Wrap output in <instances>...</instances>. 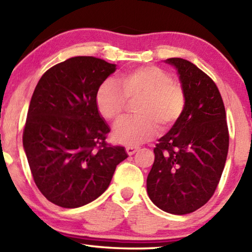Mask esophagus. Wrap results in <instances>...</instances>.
<instances>
[{
    "label": "esophagus",
    "mask_w": 252,
    "mask_h": 252,
    "mask_svg": "<svg viewBox=\"0 0 252 252\" xmlns=\"http://www.w3.org/2000/svg\"><path fill=\"white\" fill-rule=\"evenodd\" d=\"M139 147H136V146H127L126 148V153L129 156H132V155H134V153L139 150Z\"/></svg>",
    "instance_id": "obj_1"
}]
</instances>
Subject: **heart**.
<instances>
[{
	"mask_svg": "<svg viewBox=\"0 0 252 252\" xmlns=\"http://www.w3.org/2000/svg\"><path fill=\"white\" fill-rule=\"evenodd\" d=\"M120 88L104 81L95 93L97 111L106 121L117 123L127 109L135 104V117L121 121L114 136L122 143L136 146L152 139L158 131H165L180 120L185 112L187 95L181 84L172 81L168 72L158 66H141L118 76Z\"/></svg>",
	"mask_w": 252,
	"mask_h": 252,
	"instance_id": "1",
	"label": "heart"
}]
</instances>
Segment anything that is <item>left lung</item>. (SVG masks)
Here are the masks:
<instances>
[{
	"mask_svg": "<svg viewBox=\"0 0 252 252\" xmlns=\"http://www.w3.org/2000/svg\"><path fill=\"white\" fill-rule=\"evenodd\" d=\"M165 62L177 67L187 104L180 120L156 144L147 191L161 210L187 215L215 193L227 160L229 130L222 97L210 76L185 59Z\"/></svg>",
	"mask_w": 252,
	"mask_h": 252,
	"instance_id": "1",
	"label": "left lung"
}]
</instances>
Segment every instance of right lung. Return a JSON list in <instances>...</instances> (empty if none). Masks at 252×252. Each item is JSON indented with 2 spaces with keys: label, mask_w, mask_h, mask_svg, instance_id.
I'll list each match as a JSON object with an SVG mask.
<instances>
[{
  "label": "right lung",
  "mask_w": 252,
  "mask_h": 252,
  "mask_svg": "<svg viewBox=\"0 0 252 252\" xmlns=\"http://www.w3.org/2000/svg\"><path fill=\"white\" fill-rule=\"evenodd\" d=\"M116 64L94 57L58 63L37 82L23 129L33 180L50 202L78 208L108 189L125 148L105 142L109 126L95 93Z\"/></svg>",
  "instance_id": "obj_1"
}]
</instances>
